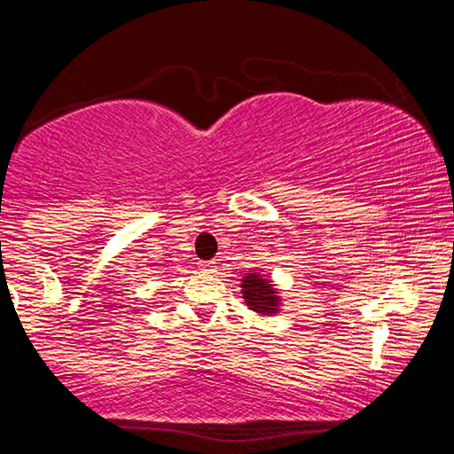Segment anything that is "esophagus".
Instances as JSON below:
<instances>
[{"label":"esophagus","instance_id":"1","mask_svg":"<svg viewBox=\"0 0 454 454\" xmlns=\"http://www.w3.org/2000/svg\"><path fill=\"white\" fill-rule=\"evenodd\" d=\"M200 270L214 272V270H216V262H212V260H208V262H200Z\"/></svg>","mask_w":454,"mask_h":454}]
</instances>
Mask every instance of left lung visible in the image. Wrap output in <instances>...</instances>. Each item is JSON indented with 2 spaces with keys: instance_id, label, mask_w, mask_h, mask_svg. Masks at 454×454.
<instances>
[{
  "instance_id": "1",
  "label": "left lung",
  "mask_w": 454,
  "mask_h": 454,
  "mask_svg": "<svg viewBox=\"0 0 454 454\" xmlns=\"http://www.w3.org/2000/svg\"><path fill=\"white\" fill-rule=\"evenodd\" d=\"M242 298L250 310L264 317L276 314L280 309V296L274 284L266 278L264 274L252 272L242 278Z\"/></svg>"
}]
</instances>
